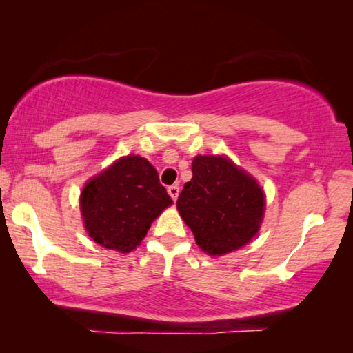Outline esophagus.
Returning a JSON list of instances; mask_svg holds the SVG:
<instances>
[{"instance_id":"esophagus-1","label":"esophagus","mask_w":353,"mask_h":353,"mask_svg":"<svg viewBox=\"0 0 353 353\" xmlns=\"http://www.w3.org/2000/svg\"><path fill=\"white\" fill-rule=\"evenodd\" d=\"M179 191H181V188H179L177 185H171V187H168V193H170V196L172 198V201L177 199Z\"/></svg>"}]
</instances>
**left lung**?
<instances>
[{"mask_svg":"<svg viewBox=\"0 0 353 353\" xmlns=\"http://www.w3.org/2000/svg\"><path fill=\"white\" fill-rule=\"evenodd\" d=\"M193 177L177 199L198 246L208 255H224L256 235L265 214V194L254 177L221 155H198Z\"/></svg>","mask_w":353,"mask_h":353,"instance_id":"8db88e82","label":"left lung"}]
</instances>
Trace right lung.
I'll use <instances>...</instances> for the list:
<instances>
[{
  "label": "right lung",
  "mask_w": 353,
  "mask_h": 353,
  "mask_svg": "<svg viewBox=\"0 0 353 353\" xmlns=\"http://www.w3.org/2000/svg\"><path fill=\"white\" fill-rule=\"evenodd\" d=\"M172 204L157 170L140 155L117 160L87 182L81 213L88 235L105 249L130 252L152 221Z\"/></svg>",
  "instance_id": "right-lung-1"
}]
</instances>
